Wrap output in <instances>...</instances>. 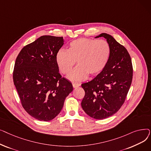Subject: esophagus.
<instances>
[{
  "instance_id": "34e87169",
  "label": "esophagus",
  "mask_w": 151,
  "mask_h": 151,
  "mask_svg": "<svg viewBox=\"0 0 151 151\" xmlns=\"http://www.w3.org/2000/svg\"><path fill=\"white\" fill-rule=\"evenodd\" d=\"M81 84H78V83H73V87L74 88H77V87H79L80 86Z\"/></svg>"
}]
</instances>
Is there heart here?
<instances>
[{"instance_id": "1", "label": "heart", "mask_w": 151, "mask_h": 151, "mask_svg": "<svg viewBox=\"0 0 151 151\" xmlns=\"http://www.w3.org/2000/svg\"><path fill=\"white\" fill-rule=\"evenodd\" d=\"M110 54V45L105 40L81 38L70 42L67 50H59L55 59L63 75L69 73L77 62L78 65L68 76L70 80L77 82L85 80L88 75L93 76L100 73Z\"/></svg>"}]
</instances>
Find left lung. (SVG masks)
<instances>
[{
	"instance_id": "obj_1",
	"label": "left lung",
	"mask_w": 151,
	"mask_h": 151,
	"mask_svg": "<svg viewBox=\"0 0 151 151\" xmlns=\"http://www.w3.org/2000/svg\"><path fill=\"white\" fill-rule=\"evenodd\" d=\"M110 45V57L105 69L89 82L83 83L85 91L81 106L96 119H104L116 113L127 96L133 78L130 55L125 47L109 34L102 33Z\"/></svg>"
}]
</instances>
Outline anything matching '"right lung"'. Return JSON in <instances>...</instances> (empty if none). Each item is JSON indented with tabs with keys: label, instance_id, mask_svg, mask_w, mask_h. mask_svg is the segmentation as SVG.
Segmentation results:
<instances>
[{
	"label": "right lung",
	"instance_id": "right-lung-1",
	"mask_svg": "<svg viewBox=\"0 0 151 151\" xmlns=\"http://www.w3.org/2000/svg\"><path fill=\"white\" fill-rule=\"evenodd\" d=\"M63 45L62 37L43 35L26 45L16 59L13 78L21 105L40 121L56 117L73 91L71 83L59 73L55 59Z\"/></svg>",
	"mask_w": 151,
	"mask_h": 151
}]
</instances>
